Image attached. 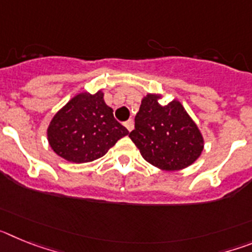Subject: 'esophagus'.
<instances>
[{
  "instance_id": "obj_1",
  "label": "esophagus",
  "mask_w": 252,
  "mask_h": 252,
  "mask_svg": "<svg viewBox=\"0 0 252 252\" xmlns=\"http://www.w3.org/2000/svg\"><path fill=\"white\" fill-rule=\"evenodd\" d=\"M125 127L127 128L128 131H132L133 130V121L132 120H128V121H126L125 122Z\"/></svg>"
}]
</instances>
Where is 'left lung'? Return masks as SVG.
I'll list each match as a JSON object with an SVG mask.
<instances>
[{
	"instance_id": "left-lung-1",
	"label": "left lung",
	"mask_w": 252,
	"mask_h": 252,
	"mask_svg": "<svg viewBox=\"0 0 252 252\" xmlns=\"http://www.w3.org/2000/svg\"><path fill=\"white\" fill-rule=\"evenodd\" d=\"M159 94H146L135 117L130 139L151 165L180 170L192 165L203 151L201 131L179 101L160 104Z\"/></svg>"
}]
</instances>
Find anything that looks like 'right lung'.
Instances as JSON below:
<instances>
[{
	"instance_id": "obj_1",
	"label": "right lung",
	"mask_w": 252,
	"mask_h": 252,
	"mask_svg": "<svg viewBox=\"0 0 252 252\" xmlns=\"http://www.w3.org/2000/svg\"><path fill=\"white\" fill-rule=\"evenodd\" d=\"M127 133L113 117L102 91L82 92L55 113L48 127V141L60 158L81 164L102 158Z\"/></svg>"
}]
</instances>
